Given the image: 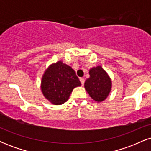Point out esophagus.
<instances>
[{
  "instance_id": "1",
  "label": "esophagus",
  "mask_w": 151,
  "mask_h": 151,
  "mask_svg": "<svg viewBox=\"0 0 151 151\" xmlns=\"http://www.w3.org/2000/svg\"><path fill=\"white\" fill-rule=\"evenodd\" d=\"M79 80H80V81H81V85H84V78H80V79H79Z\"/></svg>"
}]
</instances>
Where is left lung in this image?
Instances as JSON below:
<instances>
[{
	"mask_svg": "<svg viewBox=\"0 0 151 151\" xmlns=\"http://www.w3.org/2000/svg\"><path fill=\"white\" fill-rule=\"evenodd\" d=\"M89 78L85 81L84 87L95 101H104L111 89V79L101 66L89 70Z\"/></svg>",
	"mask_w": 151,
	"mask_h": 151,
	"instance_id": "obj_1",
	"label": "left lung"
}]
</instances>
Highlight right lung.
<instances>
[{"instance_id": "add662e5", "label": "right lung", "mask_w": 151, "mask_h": 151, "mask_svg": "<svg viewBox=\"0 0 151 151\" xmlns=\"http://www.w3.org/2000/svg\"><path fill=\"white\" fill-rule=\"evenodd\" d=\"M79 86L81 82L74 70L62 61L50 65L41 81L43 96L54 105L65 103L74 88Z\"/></svg>"}]
</instances>
